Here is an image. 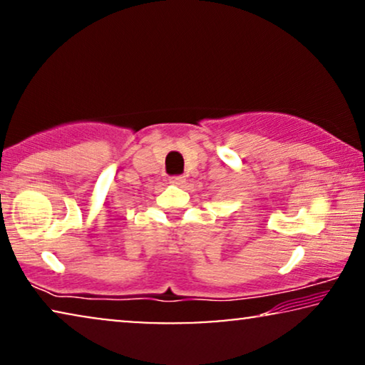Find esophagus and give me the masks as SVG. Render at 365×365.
Wrapping results in <instances>:
<instances>
[{
  "label": "esophagus",
  "instance_id": "1",
  "mask_svg": "<svg viewBox=\"0 0 365 365\" xmlns=\"http://www.w3.org/2000/svg\"><path fill=\"white\" fill-rule=\"evenodd\" d=\"M169 182L174 184V186H182V184L186 182V178H184V176H173L171 179H169Z\"/></svg>",
  "mask_w": 365,
  "mask_h": 365
}]
</instances>
